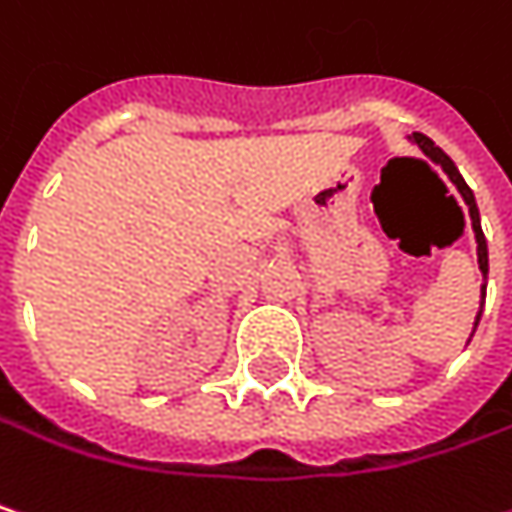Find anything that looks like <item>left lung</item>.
Listing matches in <instances>:
<instances>
[{"label":"left lung","mask_w":512,"mask_h":512,"mask_svg":"<svg viewBox=\"0 0 512 512\" xmlns=\"http://www.w3.org/2000/svg\"><path fill=\"white\" fill-rule=\"evenodd\" d=\"M414 142L422 148V154H428L434 163H440V168L449 174V180L457 186V192L463 195V201L469 206V218H472V230H475V241H478V268H481V274L487 276V238L481 233V221H478V206H475V195H472V189L463 183V177H460V171L455 168V163L428 139V136H422V133H414ZM478 320H481V311H478V317H475V326H478Z\"/></svg>","instance_id":"8db88e82"}]
</instances>
